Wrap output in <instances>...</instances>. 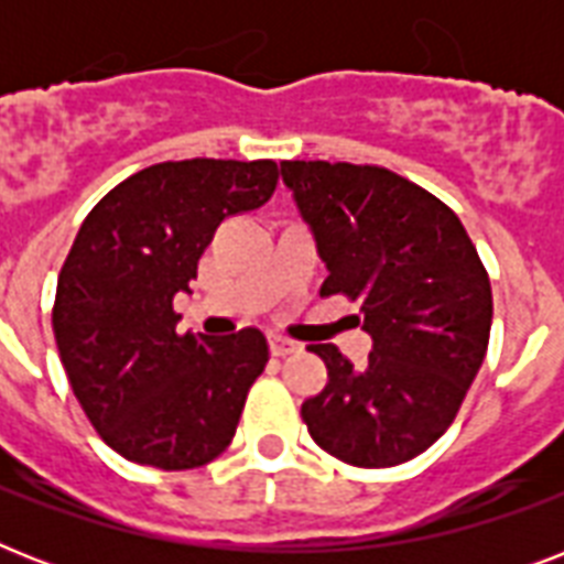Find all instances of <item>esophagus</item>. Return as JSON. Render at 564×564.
Masks as SVG:
<instances>
[{
    "instance_id": "obj_1",
    "label": "esophagus",
    "mask_w": 564,
    "mask_h": 564,
    "mask_svg": "<svg viewBox=\"0 0 564 564\" xmlns=\"http://www.w3.org/2000/svg\"><path fill=\"white\" fill-rule=\"evenodd\" d=\"M269 348H272L274 357H286V354H292L299 348V343H292L286 336H269Z\"/></svg>"
}]
</instances>
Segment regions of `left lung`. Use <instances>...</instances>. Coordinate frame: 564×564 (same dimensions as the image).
I'll use <instances>...</instances> for the list:
<instances>
[{
	"mask_svg": "<svg viewBox=\"0 0 564 564\" xmlns=\"http://www.w3.org/2000/svg\"><path fill=\"white\" fill-rule=\"evenodd\" d=\"M283 181L327 263L322 295L360 301L369 360L310 345L325 389L301 419L325 454L389 468L424 454L463 406L491 330V283L445 202L375 163L283 161Z\"/></svg>",
	"mask_w": 564,
	"mask_h": 564,
	"instance_id": "1",
	"label": "left lung"
}]
</instances>
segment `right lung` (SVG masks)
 I'll list each match as a JSON object with an SVG mask.
<instances>
[{
  "mask_svg": "<svg viewBox=\"0 0 564 564\" xmlns=\"http://www.w3.org/2000/svg\"><path fill=\"white\" fill-rule=\"evenodd\" d=\"M274 161L154 163L101 198L57 274L52 330L75 398L128 463L187 471L230 445L269 345L257 327L178 334L175 292L221 221L278 187Z\"/></svg>",
  "mask_w": 564,
  "mask_h": 564,
  "instance_id": "add662e5",
  "label": "right lung"
}]
</instances>
